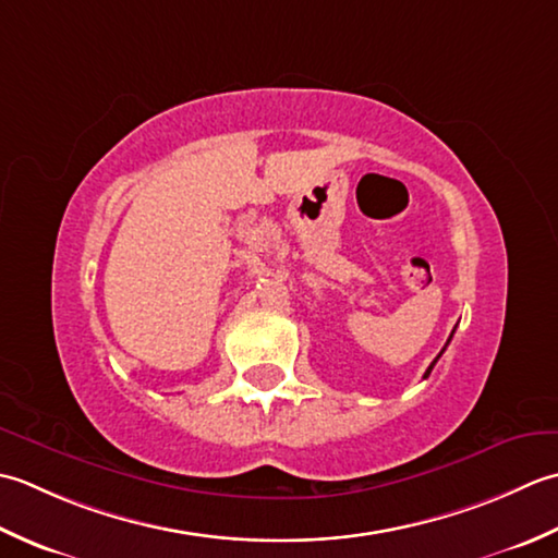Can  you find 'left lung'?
<instances>
[{"instance_id": "left-lung-1", "label": "left lung", "mask_w": 558, "mask_h": 558, "mask_svg": "<svg viewBox=\"0 0 558 558\" xmlns=\"http://www.w3.org/2000/svg\"><path fill=\"white\" fill-rule=\"evenodd\" d=\"M450 337H452V335H450ZM448 342H450V339H448ZM446 347H448V344H446ZM446 347H442V351H446ZM442 351H440V354H442ZM440 354H438V356L434 359V363H430V366H428V371L424 373V378H428V375H430V371H434V366H436V361L440 359Z\"/></svg>"}]
</instances>
